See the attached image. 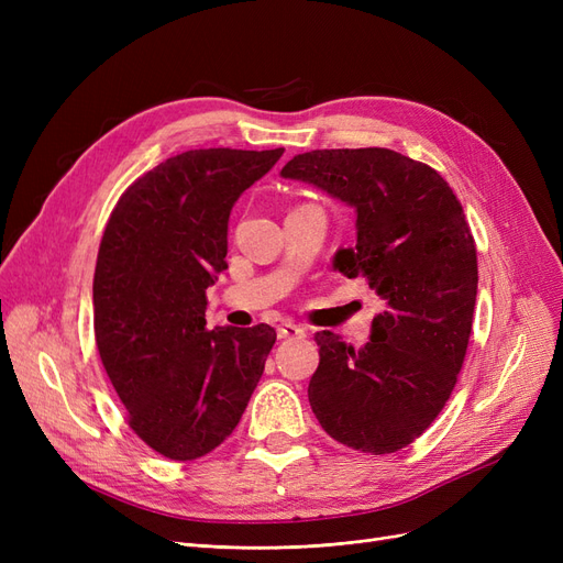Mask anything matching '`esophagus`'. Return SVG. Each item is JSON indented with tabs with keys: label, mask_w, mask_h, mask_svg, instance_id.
Here are the masks:
<instances>
[{
	"label": "esophagus",
	"mask_w": 563,
	"mask_h": 563,
	"mask_svg": "<svg viewBox=\"0 0 563 563\" xmlns=\"http://www.w3.org/2000/svg\"><path fill=\"white\" fill-rule=\"evenodd\" d=\"M277 333H279V338H305V329L298 327V323H294V321H284L277 329Z\"/></svg>",
	"instance_id": "obj_1"
}]
</instances>
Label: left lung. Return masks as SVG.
I'll list each match as a JSON object with an SVG mask.
<instances>
[{
    "mask_svg": "<svg viewBox=\"0 0 563 563\" xmlns=\"http://www.w3.org/2000/svg\"><path fill=\"white\" fill-rule=\"evenodd\" d=\"M282 176L356 209V246L335 267L385 300L364 347L314 335L312 411L340 444L395 453L437 420L467 354L479 275L463 203L432 166L387 147L312 150Z\"/></svg>",
    "mask_w": 563,
    "mask_h": 563,
    "instance_id": "left-lung-1",
    "label": "left lung"
}]
</instances>
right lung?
Masks as SVG:
<instances>
[{
  "label": "right lung",
  "instance_id": "right-lung-1",
  "mask_svg": "<svg viewBox=\"0 0 563 563\" xmlns=\"http://www.w3.org/2000/svg\"><path fill=\"white\" fill-rule=\"evenodd\" d=\"M277 150H187L133 180L100 240L93 333L129 428L168 460H197L232 434L277 333L207 329V288L228 269L234 201Z\"/></svg>",
  "mask_w": 563,
  "mask_h": 563
}]
</instances>
